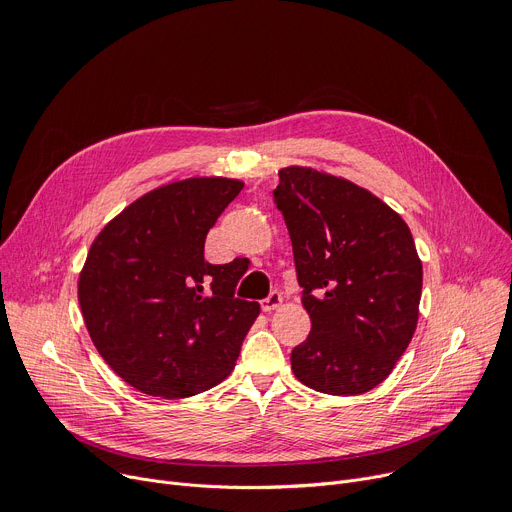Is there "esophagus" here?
<instances>
[{"label": "esophagus", "instance_id": "obj_1", "mask_svg": "<svg viewBox=\"0 0 512 512\" xmlns=\"http://www.w3.org/2000/svg\"><path fill=\"white\" fill-rule=\"evenodd\" d=\"M284 304V298L280 292H271L265 300H261V308L263 312H271V310H277Z\"/></svg>", "mask_w": 512, "mask_h": 512}]
</instances>
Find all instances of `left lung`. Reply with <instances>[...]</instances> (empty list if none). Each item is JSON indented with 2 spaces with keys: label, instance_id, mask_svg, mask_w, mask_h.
<instances>
[{
  "label": "left lung",
  "instance_id": "1",
  "mask_svg": "<svg viewBox=\"0 0 512 512\" xmlns=\"http://www.w3.org/2000/svg\"><path fill=\"white\" fill-rule=\"evenodd\" d=\"M273 202L284 214L312 329L292 351L294 376L333 396L382 384L418 320L423 263L408 224L353 181L286 167Z\"/></svg>",
  "mask_w": 512,
  "mask_h": 512
}]
</instances>
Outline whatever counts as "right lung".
<instances>
[{
  "label": "right lung",
  "mask_w": 512,
  "mask_h": 512,
  "mask_svg": "<svg viewBox=\"0 0 512 512\" xmlns=\"http://www.w3.org/2000/svg\"><path fill=\"white\" fill-rule=\"evenodd\" d=\"M243 181L190 177L138 198L91 243L79 273L87 333L116 374L149 396L188 398L235 367L257 302L235 298L239 271L204 243Z\"/></svg>",
  "instance_id": "add662e5"
}]
</instances>
